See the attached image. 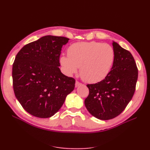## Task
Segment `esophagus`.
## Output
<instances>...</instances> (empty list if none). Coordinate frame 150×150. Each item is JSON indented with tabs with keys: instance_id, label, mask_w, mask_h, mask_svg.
I'll list each match as a JSON object with an SVG mask.
<instances>
[{
	"instance_id": "esophagus-1",
	"label": "esophagus",
	"mask_w": 150,
	"mask_h": 150,
	"mask_svg": "<svg viewBox=\"0 0 150 150\" xmlns=\"http://www.w3.org/2000/svg\"><path fill=\"white\" fill-rule=\"evenodd\" d=\"M81 83H79V81H76V83H75V86H76V87H78V86H79V85H81Z\"/></svg>"
}]
</instances>
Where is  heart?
<instances>
[{
	"instance_id": "1",
	"label": "heart",
	"mask_w": 150,
	"mask_h": 150,
	"mask_svg": "<svg viewBox=\"0 0 150 150\" xmlns=\"http://www.w3.org/2000/svg\"><path fill=\"white\" fill-rule=\"evenodd\" d=\"M115 51L108 44L96 41L74 43L67 49V56H62L60 63L67 76L76 73L85 82L97 83L106 78L115 61Z\"/></svg>"
}]
</instances>
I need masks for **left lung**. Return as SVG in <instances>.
I'll return each instance as SVG.
<instances>
[{"label":"left lung","instance_id":"1","mask_svg":"<svg viewBox=\"0 0 150 150\" xmlns=\"http://www.w3.org/2000/svg\"><path fill=\"white\" fill-rule=\"evenodd\" d=\"M115 61L106 78L96 84H87L89 95L84 104L91 115L101 120L120 115L132 99L138 70L131 52L112 42Z\"/></svg>","mask_w":150,"mask_h":150}]
</instances>
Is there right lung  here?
<instances>
[{
	"instance_id": "1",
	"label": "right lung",
	"mask_w": 150,
	"mask_h": 150,
	"mask_svg": "<svg viewBox=\"0 0 150 150\" xmlns=\"http://www.w3.org/2000/svg\"><path fill=\"white\" fill-rule=\"evenodd\" d=\"M69 39L46 35L26 44L12 66L13 88L21 106L34 116L47 118L56 113L75 87L74 78L63 74L59 57Z\"/></svg>"
}]
</instances>
